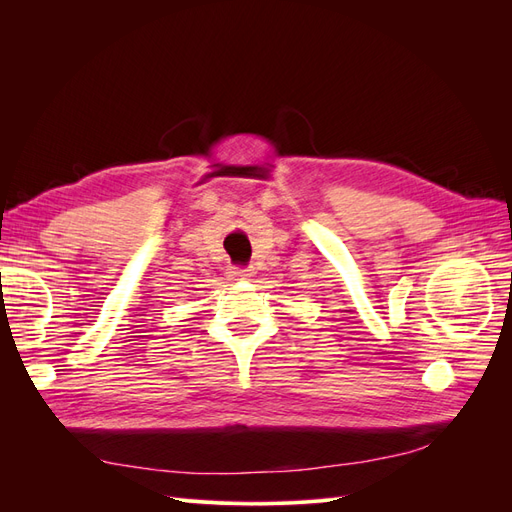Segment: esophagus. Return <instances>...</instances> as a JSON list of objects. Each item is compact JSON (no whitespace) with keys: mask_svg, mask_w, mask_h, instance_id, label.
Returning a JSON list of instances; mask_svg holds the SVG:
<instances>
[{"mask_svg":"<svg viewBox=\"0 0 512 512\" xmlns=\"http://www.w3.org/2000/svg\"><path fill=\"white\" fill-rule=\"evenodd\" d=\"M228 273H230L232 280H250V277L254 275V269H245V267H232Z\"/></svg>","mask_w":512,"mask_h":512,"instance_id":"esophagus-1","label":"esophagus"}]
</instances>
